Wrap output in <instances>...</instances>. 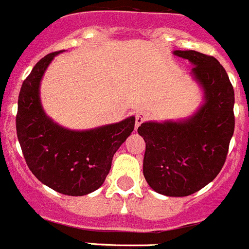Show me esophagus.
Returning a JSON list of instances; mask_svg holds the SVG:
<instances>
[{
  "mask_svg": "<svg viewBox=\"0 0 249 249\" xmlns=\"http://www.w3.org/2000/svg\"><path fill=\"white\" fill-rule=\"evenodd\" d=\"M146 120L147 114L144 112H138V113H136V128H138Z\"/></svg>",
  "mask_w": 249,
  "mask_h": 249,
  "instance_id": "esophagus-1",
  "label": "esophagus"
}]
</instances>
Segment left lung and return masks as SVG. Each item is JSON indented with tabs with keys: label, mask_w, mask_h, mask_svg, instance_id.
<instances>
[{
	"label": "left lung",
	"mask_w": 249,
	"mask_h": 249,
	"mask_svg": "<svg viewBox=\"0 0 249 249\" xmlns=\"http://www.w3.org/2000/svg\"><path fill=\"white\" fill-rule=\"evenodd\" d=\"M195 65L204 105L183 122H144L143 176L152 190L169 197L198 192L221 172L234 132V91L223 66L197 51H175Z\"/></svg>",
	"instance_id": "left-lung-1"
}]
</instances>
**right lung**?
<instances>
[{"label": "right lung", "mask_w": 249, "mask_h": 249, "mask_svg": "<svg viewBox=\"0 0 249 249\" xmlns=\"http://www.w3.org/2000/svg\"><path fill=\"white\" fill-rule=\"evenodd\" d=\"M41 58L23 81L16 114L17 138L31 172L52 190L85 196L100 188L112 158L135 128V117L89 131H70L48 118L39 102V82L57 53Z\"/></svg>", "instance_id": "right-lung-1"}]
</instances>
